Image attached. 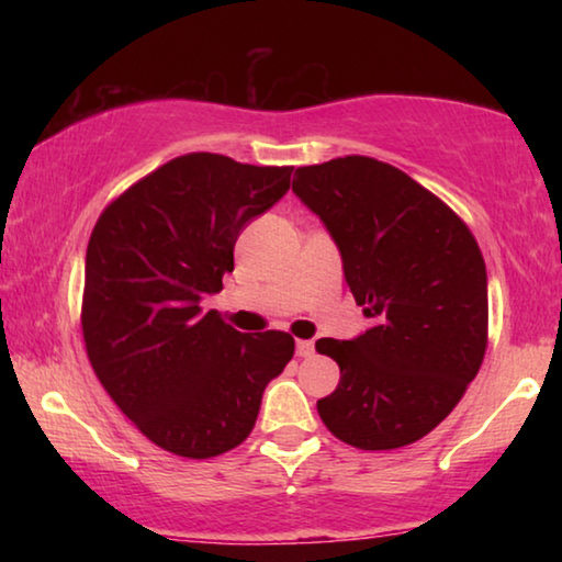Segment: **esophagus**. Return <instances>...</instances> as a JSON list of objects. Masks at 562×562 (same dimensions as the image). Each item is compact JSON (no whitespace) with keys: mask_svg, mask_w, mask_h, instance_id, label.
<instances>
[{"mask_svg":"<svg viewBox=\"0 0 562 562\" xmlns=\"http://www.w3.org/2000/svg\"><path fill=\"white\" fill-rule=\"evenodd\" d=\"M315 355V345L310 339H297V357H312Z\"/></svg>","mask_w":562,"mask_h":562,"instance_id":"esophagus-1","label":"esophagus"}]
</instances>
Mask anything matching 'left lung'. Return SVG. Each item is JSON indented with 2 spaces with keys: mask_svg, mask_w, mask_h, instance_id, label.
I'll list each match as a JSON object with an SVG mask.
<instances>
[{
  "mask_svg": "<svg viewBox=\"0 0 562 562\" xmlns=\"http://www.w3.org/2000/svg\"><path fill=\"white\" fill-rule=\"evenodd\" d=\"M345 278L374 327L317 339L339 384L317 412L339 441L389 451L434 431L481 369L488 345L486 262L459 215L404 170L369 156L294 170Z\"/></svg>",
  "mask_w": 562,
  "mask_h": 562,
  "instance_id": "8db88e82",
  "label": "left lung"
}]
</instances>
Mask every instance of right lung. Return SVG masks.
<instances>
[{
	"mask_svg": "<svg viewBox=\"0 0 562 562\" xmlns=\"http://www.w3.org/2000/svg\"><path fill=\"white\" fill-rule=\"evenodd\" d=\"M290 176L292 166L186 154L123 190L93 225L81 300L89 361L136 429L183 459L240 446L294 355L288 331L243 335L203 312L235 268L245 223L288 193Z\"/></svg>",
	"mask_w": 562,
	"mask_h": 562,
	"instance_id": "right-lung-1",
	"label": "right lung"
}]
</instances>
